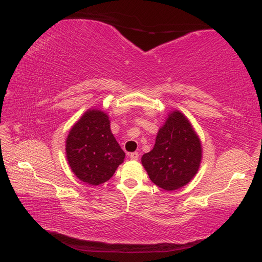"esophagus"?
Returning a JSON list of instances; mask_svg holds the SVG:
<instances>
[{"label":"esophagus","mask_w":262,"mask_h":262,"mask_svg":"<svg viewBox=\"0 0 262 262\" xmlns=\"http://www.w3.org/2000/svg\"><path fill=\"white\" fill-rule=\"evenodd\" d=\"M129 157L132 160H137L138 157H139V154L137 151H134V152H130L129 154Z\"/></svg>","instance_id":"1"}]
</instances>
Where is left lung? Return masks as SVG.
Masks as SVG:
<instances>
[{
	"mask_svg": "<svg viewBox=\"0 0 262 262\" xmlns=\"http://www.w3.org/2000/svg\"><path fill=\"white\" fill-rule=\"evenodd\" d=\"M201 143L183 113L168 114L160 127L154 148L142 157V164L151 182L165 190H176L188 184L197 173Z\"/></svg>",
	"mask_w": 262,
	"mask_h": 262,
	"instance_id": "obj_1",
	"label": "left lung"
}]
</instances>
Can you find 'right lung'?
<instances>
[{
    "instance_id": "1",
    "label": "right lung",
    "mask_w": 262,
    "mask_h": 262,
    "mask_svg": "<svg viewBox=\"0 0 262 262\" xmlns=\"http://www.w3.org/2000/svg\"><path fill=\"white\" fill-rule=\"evenodd\" d=\"M65 149L74 175L94 186L111 179L125 158L112 134L108 115L99 110L84 113L71 128Z\"/></svg>"
}]
</instances>
